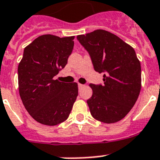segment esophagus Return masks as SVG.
I'll return each instance as SVG.
<instances>
[{
	"instance_id": "1",
	"label": "esophagus",
	"mask_w": 160,
	"mask_h": 160,
	"mask_svg": "<svg viewBox=\"0 0 160 160\" xmlns=\"http://www.w3.org/2000/svg\"><path fill=\"white\" fill-rule=\"evenodd\" d=\"M84 84H78V87H79V88H83V87H84Z\"/></svg>"
}]
</instances>
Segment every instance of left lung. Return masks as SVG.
I'll return each instance as SVG.
<instances>
[{
    "mask_svg": "<svg viewBox=\"0 0 160 160\" xmlns=\"http://www.w3.org/2000/svg\"><path fill=\"white\" fill-rule=\"evenodd\" d=\"M89 53L93 68L104 73V84H90L87 100L95 119L112 123L124 118L137 102L142 87L141 63L135 50L117 36L105 30L77 36Z\"/></svg>",
    "mask_w": 160,
    "mask_h": 160,
    "instance_id": "8db88e82",
    "label": "left lung"
}]
</instances>
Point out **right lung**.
Wrapping results in <instances>:
<instances>
[{
	"label": "right lung",
	"mask_w": 160,
	"mask_h": 160,
	"mask_svg": "<svg viewBox=\"0 0 160 160\" xmlns=\"http://www.w3.org/2000/svg\"><path fill=\"white\" fill-rule=\"evenodd\" d=\"M75 37L43 35L24 49L18 64V90L35 120L54 126L68 119L78 96L77 83L54 80L68 63Z\"/></svg>",
	"instance_id": "right-lung-1"
}]
</instances>
